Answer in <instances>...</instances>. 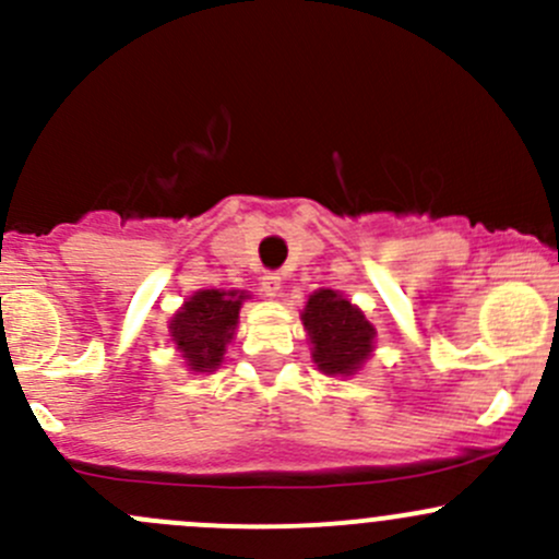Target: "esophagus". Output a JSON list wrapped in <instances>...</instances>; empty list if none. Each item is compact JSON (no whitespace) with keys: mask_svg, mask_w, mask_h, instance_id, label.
Listing matches in <instances>:
<instances>
[{"mask_svg":"<svg viewBox=\"0 0 559 559\" xmlns=\"http://www.w3.org/2000/svg\"><path fill=\"white\" fill-rule=\"evenodd\" d=\"M262 292L267 297H278L281 292V275L278 273H264L262 275Z\"/></svg>","mask_w":559,"mask_h":559,"instance_id":"1","label":"esophagus"}]
</instances>
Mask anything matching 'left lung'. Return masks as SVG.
<instances>
[{
  "label": "left lung",
  "mask_w": 559,
  "mask_h": 559,
  "mask_svg": "<svg viewBox=\"0 0 559 559\" xmlns=\"http://www.w3.org/2000/svg\"><path fill=\"white\" fill-rule=\"evenodd\" d=\"M316 368L330 379H348L376 352V326L343 292L316 289L300 313Z\"/></svg>",
  "instance_id": "left-lung-1"
}]
</instances>
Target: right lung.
Here are the masks:
<instances>
[{
    "label": "right lung",
    "instance_id": "obj_1",
    "mask_svg": "<svg viewBox=\"0 0 559 559\" xmlns=\"http://www.w3.org/2000/svg\"><path fill=\"white\" fill-rule=\"evenodd\" d=\"M246 300L251 295L243 289H200L170 316V341L191 373L222 368Z\"/></svg>",
    "mask_w": 559,
    "mask_h": 559
}]
</instances>
